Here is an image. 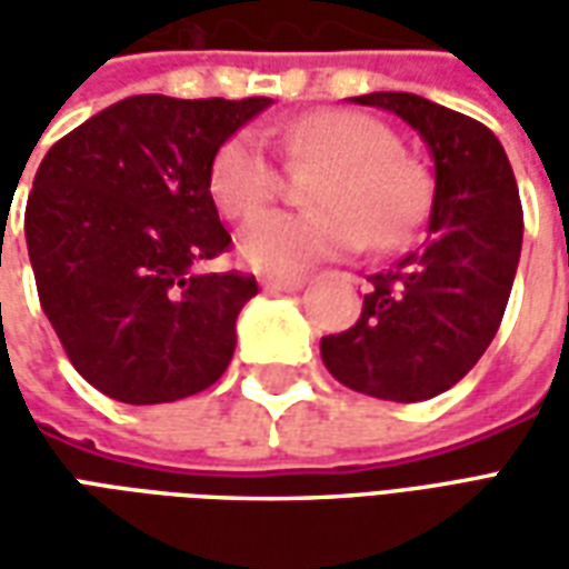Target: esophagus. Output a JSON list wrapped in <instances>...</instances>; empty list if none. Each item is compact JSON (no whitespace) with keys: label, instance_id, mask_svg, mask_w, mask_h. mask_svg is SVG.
Wrapping results in <instances>:
<instances>
[{"label":"esophagus","instance_id":"esophagus-1","mask_svg":"<svg viewBox=\"0 0 569 569\" xmlns=\"http://www.w3.org/2000/svg\"><path fill=\"white\" fill-rule=\"evenodd\" d=\"M261 286L273 289V292H298L305 286V277L301 273H264Z\"/></svg>","mask_w":569,"mask_h":569}]
</instances>
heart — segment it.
<instances>
[{
	"mask_svg": "<svg viewBox=\"0 0 569 569\" xmlns=\"http://www.w3.org/2000/svg\"><path fill=\"white\" fill-rule=\"evenodd\" d=\"M286 149L301 163L326 167L310 188L317 210L264 212L237 237L240 259L259 271H301L357 252L362 240L381 252L408 247L427 222L432 179L402 154L399 137L378 118L320 109L286 128ZM210 191L224 216L249 219L280 191V170L259 130H237L219 146Z\"/></svg>",
	"mask_w": 569,
	"mask_h": 569,
	"instance_id": "heart-1",
	"label": "heart"
}]
</instances>
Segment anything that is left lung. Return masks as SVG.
<instances>
[{
  "mask_svg": "<svg viewBox=\"0 0 569 569\" xmlns=\"http://www.w3.org/2000/svg\"><path fill=\"white\" fill-rule=\"evenodd\" d=\"M353 103L418 130L436 163V191L427 243L371 273L359 320L326 335L320 357L357 393L423 402L451 390L500 329L521 256V198L500 140L476 118L402 91Z\"/></svg>",
  "mask_w": 569,
  "mask_h": 569,
  "instance_id": "8db88e82",
  "label": "left lung"
}]
</instances>
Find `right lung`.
Returning <instances> with one entry per match:
<instances>
[{
	"instance_id": "obj_1",
	"label": "right lung",
	"mask_w": 569,
	"mask_h": 569,
	"mask_svg": "<svg viewBox=\"0 0 569 569\" xmlns=\"http://www.w3.org/2000/svg\"><path fill=\"white\" fill-rule=\"evenodd\" d=\"M268 97L140 93L54 142L32 179L23 231L44 317L69 362L128 406L207 390L234 357V322L259 292L203 273L231 247L210 167Z\"/></svg>"
}]
</instances>
